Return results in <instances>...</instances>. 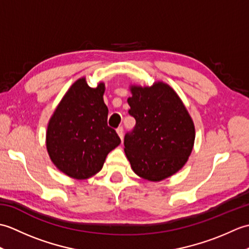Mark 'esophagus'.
<instances>
[{
	"mask_svg": "<svg viewBox=\"0 0 249 249\" xmlns=\"http://www.w3.org/2000/svg\"><path fill=\"white\" fill-rule=\"evenodd\" d=\"M116 133H118V135H119V137L121 138V140H123V136H124L123 127H119L118 129H116Z\"/></svg>",
	"mask_w": 249,
	"mask_h": 249,
	"instance_id": "1",
	"label": "esophagus"
}]
</instances>
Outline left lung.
I'll return each mask as SVG.
<instances>
[{"instance_id": "1", "label": "left lung", "mask_w": 249, "mask_h": 249, "mask_svg": "<svg viewBox=\"0 0 249 249\" xmlns=\"http://www.w3.org/2000/svg\"><path fill=\"white\" fill-rule=\"evenodd\" d=\"M128 113L136 126L124 138L131 169L140 178L158 182L186 163L195 142V125L176 91L167 83L130 87Z\"/></svg>"}]
</instances>
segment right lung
<instances>
[{"label": "right lung", "mask_w": 249, "mask_h": 249, "mask_svg": "<svg viewBox=\"0 0 249 249\" xmlns=\"http://www.w3.org/2000/svg\"><path fill=\"white\" fill-rule=\"evenodd\" d=\"M104 93L105 83L91 88L86 78L78 79L49 120L46 145L50 160L72 178L95 176L109 153L121 143L116 131L107 124Z\"/></svg>", "instance_id": "right-lung-1"}]
</instances>
